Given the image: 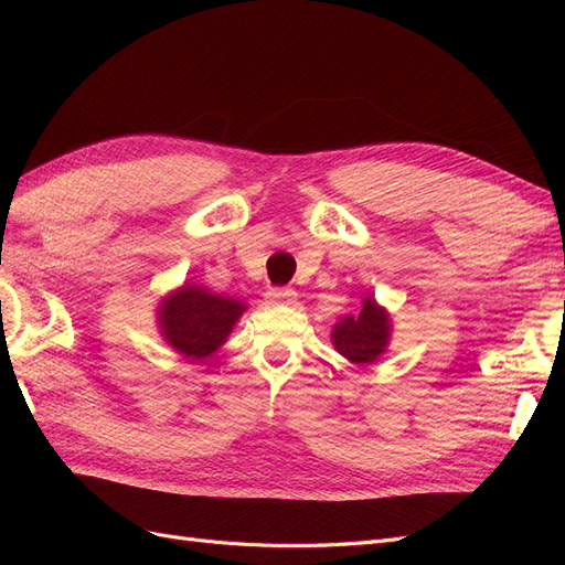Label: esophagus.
<instances>
[{"label":"esophagus","instance_id":"34e87169","mask_svg":"<svg viewBox=\"0 0 565 565\" xmlns=\"http://www.w3.org/2000/svg\"><path fill=\"white\" fill-rule=\"evenodd\" d=\"M297 292L295 289H268L266 292V303L278 306V303H295Z\"/></svg>","mask_w":565,"mask_h":565}]
</instances>
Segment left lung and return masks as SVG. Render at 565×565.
<instances>
[{
  "label": "left lung",
  "mask_w": 565,
  "mask_h": 565,
  "mask_svg": "<svg viewBox=\"0 0 565 565\" xmlns=\"http://www.w3.org/2000/svg\"><path fill=\"white\" fill-rule=\"evenodd\" d=\"M391 332V313L377 299L367 295L361 301V311L337 320L332 328V344L349 363L370 365L377 363L380 355L386 353Z\"/></svg>",
  "instance_id": "left-lung-1"
}]
</instances>
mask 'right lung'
<instances>
[{"instance_id":"right-lung-1","label":"right lung","mask_w":565,"mask_h":565,"mask_svg":"<svg viewBox=\"0 0 565 565\" xmlns=\"http://www.w3.org/2000/svg\"><path fill=\"white\" fill-rule=\"evenodd\" d=\"M247 311L243 299L183 282L158 301L156 322L164 344L191 363L214 355L228 341L235 322Z\"/></svg>"}]
</instances>
